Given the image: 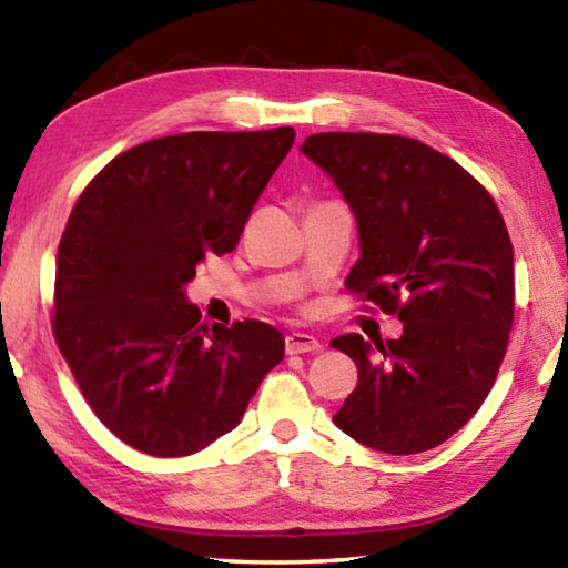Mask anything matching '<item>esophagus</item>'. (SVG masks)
<instances>
[{
  "label": "esophagus",
  "mask_w": 568,
  "mask_h": 568,
  "mask_svg": "<svg viewBox=\"0 0 568 568\" xmlns=\"http://www.w3.org/2000/svg\"><path fill=\"white\" fill-rule=\"evenodd\" d=\"M285 351L295 355V353H315L321 351L318 338H313L311 333H291L285 338Z\"/></svg>",
  "instance_id": "34e87169"
}]
</instances>
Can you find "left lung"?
I'll use <instances>...</instances> for the list:
<instances>
[{"label": "left lung", "instance_id": "obj_1", "mask_svg": "<svg viewBox=\"0 0 568 568\" xmlns=\"http://www.w3.org/2000/svg\"><path fill=\"white\" fill-rule=\"evenodd\" d=\"M358 223L351 293L398 315L396 341L333 338L358 386L333 423L383 454H420L464 428L486 400L514 323V247L476 178L418 140L321 132L303 142Z\"/></svg>", "mask_w": 568, "mask_h": 568}]
</instances>
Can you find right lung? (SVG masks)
<instances>
[{"instance_id":"obj_1","label":"right lung","mask_w":568,"mask_h":568,"mask_svg":"<svg viewBox=\"0 0 568 568\" xmlns=\"http://www.w3.org/2000/svg\"><path fill=\"white\" fill-rule=\"evenodd\" d=\"M295 130L182 132L104 165L57 250L54 341L104 426L142 454L190 456L233 430L285 355L261 321L200 323L185 285L230 253Z\"/></svg>"}]
</instances>
